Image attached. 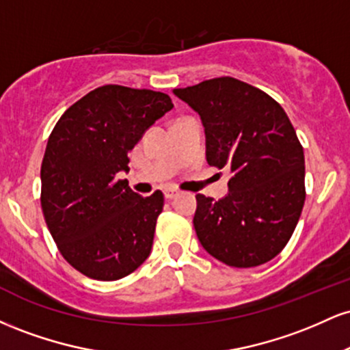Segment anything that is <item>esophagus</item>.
<instances>
[{
	"label": "esophagus",
	"instance_id": "1",
	"mask_svg": "<svg viewBox=\"0 0 350 350\" xmlns=\"http://www.w3.org/2000/svg\"><path fill=\"white\" fill-rule=\"evenodd\" d=\"M176 196H179V191H176V189H166L164 191V198L166 199H174Z\"/></svg>",
	"mask_w": 350,
	"mask_h": 350
}]
</instances>
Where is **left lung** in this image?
<instances>
[{
	"mask_svg": "<svg viewBox=\"0 0 350 350\" xmlns=\"http://www.w3.org/2000/svg\"><path fill=\"white\" fill-rule=\"evenodd\" d=\"M206 128L207 163L230 172L228 194H198L194 228L219 262L252 268L290 242L306 187L304 152L286 111L260 88L234 77L174 88Z\"/></svg>",
	"mask_w": 350,
	"mask_h": 350,
	"instance_id": "obj_1",
	"label": "left lung"
}]
</instances>
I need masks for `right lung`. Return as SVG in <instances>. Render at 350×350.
Listing matches in <instances>:
<instances>
[{"mask_svg":"<svg viewBox=\"0 0 350 350\" xmlns=\"http://www.w3.org/2000/svg\"><path fill=\"white\" fill-rule=\"evenodd\" d=\"M171 108L161 92L103 85L52 130L41 166L42 214L60 255L88 278H124L150 256L164 196H138L118 172L130 170V151Z\"/></svg>","mask_w":350,"mask_h":350,"instance_id":"add662e5","label":"right lung"}]
</instances>
